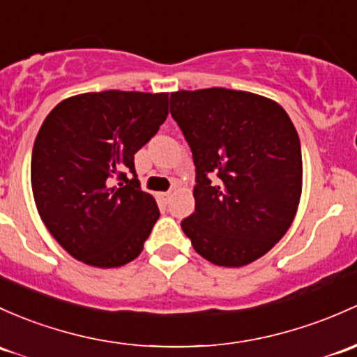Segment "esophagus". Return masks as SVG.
Returning <instances> with one entry per match:
<instances>
[{
	"instance_id": "esophagus-1",
	"label": "esophagus",
	"mask_w": 357,
	"mask_h": 357,
	"mask_svg": "<svg viewBox=\"0 0 357 357\" xmlns=\"http://www.w3.org/2000/svg\"><path fill=\"white\" fill-rule=\"evenodd\" d=\"M159 198L164 202V204H167L169 198H171V191H166V193H159Z\"/></svg>"
}]
</instances>
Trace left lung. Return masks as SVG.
Returning a JSON list of instances; mask_svg holds the SVG:
<instances>
[{"instance_id": "obj_1", "label": "left lung", "mask_w": 357, "mask_h": 357, "mask_svg": "<svg viewBox=\"0 0 357 357\" xmlns=\"http://www.w3.org/2000/svg\"><path fill=\"white\" fill-rule=\"evenodd\" d=\"M171 114L193 152L195 212L181 222L195 251L245 267L280 241L298 212V131L268 97L220 87L171 93Z\"/></svg>"}]
</instances>
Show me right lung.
<instances>
[{
	"instance_id": "right-lung-1",
	"label": "right lung",
	"mask_w": 357,
	"mask_h": 357,
	"mask_svg": "<svg viewBox=\"0 0 357 357\" xmlns=\"http://www.w3.org/2000/svg\"><path fill=\"white\" fill-rule=\"evenodd\" d=\"M167 114V92L106 90L68 97L44 119L30 162L33 200L52 238L82 264L123 267L144 250L160 212L133 159Z\"/></svg>"
}]
</instances>
